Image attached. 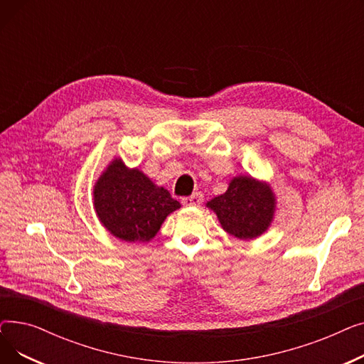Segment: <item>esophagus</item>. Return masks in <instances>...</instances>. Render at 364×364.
<instances>
[{
	"label": "esophagus",
	"mask_w": 364,
	"mask_h": 364,
	"mask_svg": "<svg viewBox=\"0 0 364 364\" xmlns=\"http://www.w3.org/2000/svg\"><path fill=\"white\" fill-rule=\"evenodd\" d=\"M202 200H203V195H202L200 192H196V193H193L192 196L183 198V199H181V203H183L184 206H198V205L202 203Z\"/></svg>",
	"instance_id": "34e87169"
}]
</instances>
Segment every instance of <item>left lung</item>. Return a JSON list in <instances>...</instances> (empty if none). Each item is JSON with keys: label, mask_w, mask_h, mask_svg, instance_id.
Returning a JSON list of instances; mask_svg holds the SVG:
<instances>
[{"label": "left lung", "mask_w": 364, "mask_h": 364, "mask_svg": "<svg viewBox=\"0 0 364 364\" xmlns=\"http://www.w3.org/2000/svg\"><path fill=\"white\" fill-rule=\"evenodd\" d=\"M224 230L239 239H254L269 228L274 213L272 188L251 177H236L227 192L208 202Z\"/></svg>", "instance_id": "8db88e82"}]
</instances>
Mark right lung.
<instances>
[{
  "label": "right lung",
  "instance_id": "add662e5",
  "mask_svg": "<svg viewBox=\"0 0 364 364\" xmlns=\"http://www.w3.org/2000/svg\"><path fill=\"white\" fill-rule=\"evenodd\" d=\"M94 206L102 224L125 242H149L181 205L141 171L114 159L94 187Z\"/></svg>",
  "mask_w": 364,
  "mask_h": 364
}]
</instances>
